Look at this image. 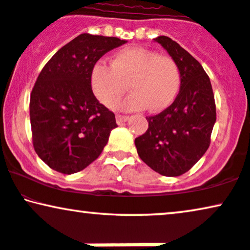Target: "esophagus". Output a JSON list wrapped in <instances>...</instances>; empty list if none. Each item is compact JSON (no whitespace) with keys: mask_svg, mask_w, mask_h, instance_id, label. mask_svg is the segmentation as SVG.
<instances>
[{"mask_svg":"<svg viewBox=\"0 0 250 250\" xmlns=\"http://www.w3.org/2000/svg\"><path fill=\"white\" fill-rule=\"evenodd\" d=\"M116 119H117L118 124H122V123L127 122L128 116H126V115H117V116H116Z\"/></svg>","mask_w":250,"mask_h":250,"instance_id":"esophagus-1","label":"esophagus"}]
</instances>
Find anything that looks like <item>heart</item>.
Segmentation results:
<instances>
[{
	"label": "heart",
	"instance_id": "heart-1",
	"mask_svg": "<svg viewBox=\"0 0 250 250\" xmlns=\"http://www.w3.org/2000/svg\"><path fill=\"white\" fill-rule=\"evenodd\" d=\"M128 88L132 93L118 106L125 110L160 111L170 105L180 86L177 62L141 47L118 51L111 65L100 62L92 71V87L103 104L112 106Z\"/></svg>",
	"mask_w": 250,
	"mask_h": 250
}]
</instances>
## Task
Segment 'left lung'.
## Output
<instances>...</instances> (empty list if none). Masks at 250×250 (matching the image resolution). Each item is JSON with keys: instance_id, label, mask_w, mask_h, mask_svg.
I'll list each match as a JSON object with an SVG mask.
<instances>
[{"instance_id": "left-lung-1", "label": "left lung", "mask_w": 250, "mask_h": 250, "mask_svg": "<svg viewBox=\"0 0 250 250\" xmlns=\"http://www.w3.org/2000/svg\"><path fill=\"white\" fill-rule=\"evenodd\" d=\"M180 71V90L161 113L146 117L148 129L135 139L142 161L162 176L178 177L190 170L210 146L216 122L211 83L188 51L168 37H158Z\"/></svg>"}]
</instances>
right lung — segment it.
Returning a JSON list of instances; mask_svg holds the SVG:
<instances>
[{"label": "right lung", "mask_w": 250, "mask_h": 250, "mask_svg": "<svg viewBox=\"0 0 250 250\" xmlns=\"http://www.w3.org/2000/svg\"><path fill=\"white\" fill-rule=\"evenodd\" d=\"M118 38L80 34L62 47L39 74L30 99L35 153L57 172L72 174L102 153L115 113L92 90V71L108 51L121 47Z\"/></svg>", "instance_id": "obj_1"}]
</instances>
